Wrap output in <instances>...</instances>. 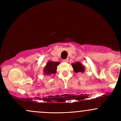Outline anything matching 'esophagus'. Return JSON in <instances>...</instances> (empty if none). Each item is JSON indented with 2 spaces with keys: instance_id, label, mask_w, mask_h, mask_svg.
I'll use <instances>...</instances> for the list:
<instances>
[{
  "instance_id": "obj_1",
  "label": "esophagus",
  "mask_w": 121,
  "mask_h": 121,
  "mask_svg": "<svg viewBox=\"0 0 121 121\" xmlns=\"http://www.w3.org/2000/svg\"><path fill=\"white\" fill-rule=\"evenodd\" d=\"M68 61H69V59H64L63 60V61L65 62H68Z\"/></svg>"
}]
</instances>
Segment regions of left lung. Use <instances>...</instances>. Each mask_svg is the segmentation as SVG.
Instances as JSON below:
<instances>
[{
    "mask_svg": "<svg viewBox=\"0 0 121 121\" xmlns=\"http://www.w3.org/2000/svg\"><path fill=\"white\" fill-rule=\"evenodd\" d=\"M72 67L74 69V71L76 73H83L85 71V68L82 64H81L80 62H77L74 64H72Z\"/></svg>",
    "mask_w": 121,
    "mask_h": 121,
    "instance_id": "obj_1",
    "label": "left lung"
}]
</instances>
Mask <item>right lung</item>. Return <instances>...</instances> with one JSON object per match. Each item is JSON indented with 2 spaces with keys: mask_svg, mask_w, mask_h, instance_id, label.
Here are the masks:
<instances>
[{
  "mask_svg": "<svg viewBox=\"0 0 121 121\" xmlns=\"http://www.w3.org/2000/svg\"><path fill=\"white\" fill-rule=\"evenodd\" d=\"M59 64V62H53L50 61L47 64L46 66L44 68V74L49 75L56 73L57 66Z\"/></svg>",
  "mask_w": 121,
  "mask_h": 121,
  "instance_id": "obj_1",
  "label": "right lung"
}]
</instances>
